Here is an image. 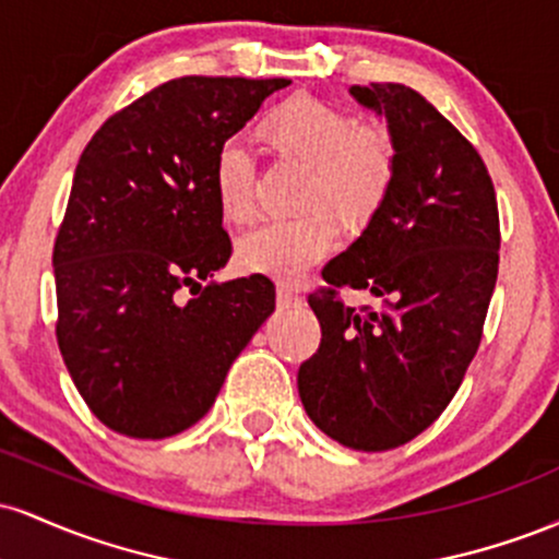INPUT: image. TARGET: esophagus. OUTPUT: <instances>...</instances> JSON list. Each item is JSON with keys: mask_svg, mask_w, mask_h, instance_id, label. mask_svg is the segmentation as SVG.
<instances>
[{"mask_svg": "<svg viewBox=\"0 0 559 559\" xmlns=\"http://www.w3.org/2000/svg\"><path fill=\"white\" fill-rule=\"evenodd\" d=\"M275 299H278L281 307H292V305H299V301H301L299 292H294V288L288 284H278V288H275Z\"/></svg>", "mask_w": 559, "mask_h": 559, "instance_id": "esophagus-1", "label": "esophagus"}]
</instances>
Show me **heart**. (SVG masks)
<instances>
[{
	"label": "heart",
	"mask_w": 559,
	"mask_h": 559,
	"mask_svg": "<svg viewBox=\"0 0 559 559\" xmlns=\"http://www.w3.org/2000/svg\"><path fill=\"white\" fill-rule=\"evenodd\" d=\"M265 136L281 155L307 163L310 173L299 202L310 210L247 230L236 243V262L247 273L299 281L336 247V226L323 206L344 228L368 226L383 207L396 178V146L381 128H357L355 118L307 96L278 107L267 118ZM213 178L226 217L249 221L254 213V157L241 136L217 146ZM312 203L321 207L312 209Z\"/></svg>",
	"instance_id": "b5f03b06"
}]
</instances>
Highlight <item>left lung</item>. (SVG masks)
Instances as JSON below:
<instances>
[{
  "label": "left lung",
  "mask_w": 559,
  "mask_h": 559,
  "mask_svg": "<svg viewBox=\"0 0 559 559\" xmlns=\"http://www.w3.org/2000/svg\"><path fill=\"white\" fill-rule=\"evenodd\" d=\"M383 115L396 146L391 194L362 236L323 267L312 292L320 346L299 365L307 415L333 441L383 452L426 431L476 357L499 271V210L489 170L426 96L402 83L352 86ZM338 287L378 308H346Z\"/></svg>",
  "instance_id": "8db88e82"
}]
</instances>
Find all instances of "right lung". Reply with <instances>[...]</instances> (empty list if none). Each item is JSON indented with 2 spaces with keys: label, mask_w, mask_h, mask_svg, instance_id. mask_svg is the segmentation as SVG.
Segmentation results:
<instances>
[{
  "label": "right lung",
  "mask_w": 559,
  "mask_h": 559,
  "mask_svg": "<svg viewBox=\"0 0 559 559\" xmlns=\"http://www.w3.org/2000/svg\"><path fill=\"white\" fill-rule=\"evenodd\" d=\"M288 83L165 81L110 115L83 150L52 252L57 344L112 431L168 439L194 426L273 312L265 275L202 281L230 258L217 146Z\"/></svg>",
  "instance_id": "obj_1"
}]
</instances>
